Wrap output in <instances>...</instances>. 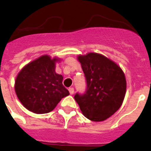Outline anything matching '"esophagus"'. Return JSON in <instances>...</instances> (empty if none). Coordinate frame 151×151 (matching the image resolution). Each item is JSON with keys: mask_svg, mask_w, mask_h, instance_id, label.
I'll list each match as a JSON object with an SVG mask.
<instances>
[{"mask_svg": "<svg viewBox=\"0 0 151 151\" xmlns=\"http://www.w3.org/2000/svg\"><path fill=\"white\" fill-rule=\"evenodd\" d=\"M69 92H70V95H73V93H74V88L71 87V88H69Z\"/></svg>", "mask_w": 151, "mask_h": 151, "instance_id": "34e87169", "label": "esophagus"}]
</instances>
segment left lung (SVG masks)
Masks as SVG:
<instances>
[{"instance_id": "8db88e82", "label": "left lung", "mask_w": 151, "mask_h": 151, "mask_svg": "<svg viewBox=\"0 0 151 151\" xmlns=\"http://www.w3.org/2000/svg\"><path fill=\"white\" fill-rule=\"evenodd\" d=\"M86 76L87 88L74 99L84 116L92 121L105 120L124 101L127 81L124 71L113 61L97 53L78 55Z\"/></svg>"}]
</instances>
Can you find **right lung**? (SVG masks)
<instances>
[{
	"label": "right lung",
	"mask_w": 151,
	"mask_h": 151,
	"mask_svg": "<svg viewBox=\"0 0 151 151\" xmlns=\"http://www.w3.org/2000/svg\"><path fill=\"white\" fill-rule=\"evenodd\" d=\"M60 59L42 55L24 66L15 81V92L24 106L36 114L48 113L62 98L70 95L63 77L55 72Z\"/></svg>",
	"instance_id": "add662e5"
}]
</instances>
